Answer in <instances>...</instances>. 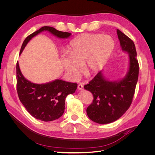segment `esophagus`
<instances>
[{"instance_id": "1", "label": "esophagus", "mask_w": 155, "mask_h": 155, "mask_svg": "<svg viewBox=\"0 0 155 155\" xmlns=\"http://www.w3.org/2000/svg\"><path fill=\"white\" fill-rule=\"evenodd\" d=\"M78 89L79 91H83V84H79L78 86Z\"/></svg>"}]
</instances>
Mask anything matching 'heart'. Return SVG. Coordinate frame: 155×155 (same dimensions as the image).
<instances>
[{"instance_id": "b5f03b06", "label": "heart", "mask_w": 155, "mask_h": 155, "mask_svg": "<svg viewBox=\"0 0 155 155\" xmlns=\"http://www.w3.org/2000/svg\"><path fill=\"white\" fill-rule=\"evenodd\" d=\"M114 48V41L109 35L83 34L69 45L68 54H62L61 61L70 77L77 79L83 71L94 74L104 67Z\"/></svg>"}]
</instances>
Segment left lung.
<instances>
[{"label": "left lung", "instance_id": "1", "mask_svg": "<svg viewBox=\"0 0 155 155\" xmlns=\"http://www.w3.org/2000/svg\"><path fill=\"white\" fill-rule=\"evenodd\" d=\"M116 31L121 50L129 55L127 72L120 80L109 81L101 71L84 86L94 96L87 109V115L92 121L100 124L113 122L127 110L138 78L139 65L133 41L118 29Z\"/></svg>", "mask_w": 155, "mask_h": 155}]
</instances>
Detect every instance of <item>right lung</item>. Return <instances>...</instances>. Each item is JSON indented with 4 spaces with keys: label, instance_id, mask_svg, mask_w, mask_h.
<instances>
[{
    "label": "right lung",
    "instance_id": "add662e5",
    "mask_svg": "<svg viewBox=\"0 0 155 155\" xmlns=\"http://www.w3.org/2000/svg\"><path fill=\"white\" fill-rule=\"evenodd\" d=\"M45 31L59 39H67L72 35L53 27L43 26L26 37L22 45L20 55L33 37ZM16 71L18 96L28 112L35 118L44 121L59 118L64 111L65 98L70 94L76 92L78 84L59 79L42 84L32 83L23 76L18 61Z\"/></svg>",
    "mask_w": 155,
    "mask_h": 155
}]
</instances>
